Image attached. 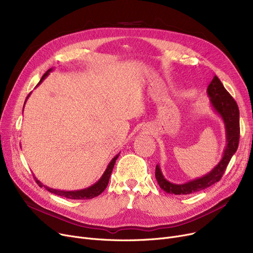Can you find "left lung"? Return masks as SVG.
Masks as SVG:
<instances>
[{"label":"left lung","instance_id":"1","mask_svg":"<svg viewBox=\"0 0 253 253\" xmlns=\"http://www.w3.org/2000/svg\"><path fill=\"white\" fill-rule=\"evenodd\" d=\"M211 109L218 115L224 124L225 129V148L220 161L203 176L191 179L183 183H174L167 180L162 173L159 164L156 166V179L160 188L167 194L189 195L202 191L217 182L227 168L230 160L236 153L240 137V124H239V109L236 101L230 93L225 90L220 80L214 76L207 88Z\"/></svg>","mask_w":253,"mask_h":253}]
</instances>
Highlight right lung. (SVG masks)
Instances as JSON below:
<instances>
[{
	"label": "right lung",
	"mask_w": 253,
	"mask_h": 253,
	"mask_svg": "<svg viewBox=\"0 0 253 253\" xmlns=\"http://www.w3.org/2000/svg\"><path fill=\"white\" fill-rule=\"evenodd\" d=\"M53 71V68L49 69L44 75L43 77L41 78V80H40V82L38 83L37 87L41 84L44 80L49 76V74ZM32 93V92H31ZM31 93L28 95V97H26L25 99V102L26 100H28V98L30 97ZM24 102V104H25ZM120 153L117 154L112 160L111 162L109 163L108 167H106L105 171L103 172V174L101 175V177L95 182L93 183L92 185H90V187L86 188V189H82V190H77V191H64V190H56V189H52V188H49L47 187V185L43 184L41 181H40L36 176H35V179L37 181V183L40 185L41 188H44L45 190H47L48 192L52 193V194H55V195H58V196H61V197H64V198H68V199H73V200H88V199H92L94 197H97L98 195H100L104 190L105 188L108 187V183H109V180H110V177H111V174H112V171H113V168H114V165L116 163V160L118 159Z\"/></svg>",
	"instance_id": "right-lung-1"
}]
</instances>
